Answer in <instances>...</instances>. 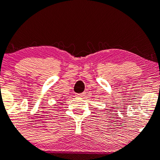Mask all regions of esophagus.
I'll return each mask as SVG.
<instances>
[{"mask_svg": "<svg viewBox=\"0 0 160 160\" xmlns=\"http://www.w3.org/2000/svg\"><path fill=\"white\" fill-rule=\"evenodd\" d=\"M84 93H81V94H77L76 96H77V97H83V96H84Z\"/></svg>", "mask_w": 160, "mask_h": 160, "instance_id": "obj_1", "label": "esophagus"}]
</instances>
